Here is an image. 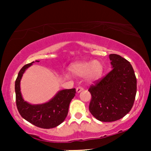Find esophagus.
Wrapping results in <instances>:
<instances>
[{"instance_id": "1", "label": "esophagus", "mask_w": 151, "mask_h": 151, "mask_svg": "<svg viewBox=\"0 0 151 151\" xmlns=\"http://www.w3.org/2000/svg\"><path fill=\"white\" fill-rule=\"evenodd\" d=\"M83 89H84V88L81 87V86H78V87L76 88V92L80 93V92H81L82 91H83Z\"/></svg>"}]
</instances>
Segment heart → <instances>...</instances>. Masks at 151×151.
<instances>
[{
  "label": "heart",
  "instance_id": "1",
  "mask_svg": "<svg viewBox=\"0 0 151 151\" xmlns=\"http://www.w3.org/2000/svg\"><path fill=\"white\" fill-rule=\"evenodd\" d=\"M70 71L78 77L86 76L91 81L98 80L102 75L103 67L98 60L82 62L73 64L70 67Z\"/></svg>",
  "mask_w": 151,
  "mask_h": 151
}]
</instances>
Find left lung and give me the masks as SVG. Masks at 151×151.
Here are the masks:
<instances>
[{
    "label": "left lung",
    "instance_id": "1",
    "mask_svg": "<svg viewBox=\"0 0 151 151\" xmlns=\"http://www.w3.org/2000/svg\"><path fill=\"white\" fill-rule=\"evenodd\" d=\"M112 70L88 88L91 94L89 111L101 122L122 118L133 106L137 93V80L133 67L117 54L109 55Z\"/></svg>",
    "mask_w": 151,
    "mask_h": 151
}]
</instances>
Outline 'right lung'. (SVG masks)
I'll use <instances>...</instances> for the list:
<instances>
[{"instance_id":"add662e5","label":"right lung","mask_w":151,"mask_h":151,"mask_svg":"<svg viewBox=\"0 0 151 151\" xmlns=\"http://www.w3.org/2000/svg\"><path fill=\"white\" fill-rule=\"evenodd\" d=\"M34 63L24 65L18 74L15 82L16 106L20 115L32 124L42 129L56 127L67 116L69 104L76 95V88L60 91L51 100L44 104H31L27 102L20 92V80L26 69Z\"/></svg>"}]
</instances>
